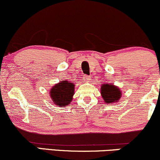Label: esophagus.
I'll return each instance as SVG.
<instances>
[{
  "label": "esophagus",
  "instance_id": "obj_1",
  "mask_svg": "<svg viewBox=\"0 0 160 160\" xmlns=\"http://www.w3.org/2000/svg\"><path fill=\"white\" fill-rule=\"evenodd\" d=\"M83 78H84V80H86V81H89V80H91V78H89V77L86 76V75H84Z\"/></svg>",
  "mask_w": 160,
  "mask_h": 160
}]
</instances>
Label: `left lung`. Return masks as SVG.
I'll list each match as a JSON object with an SVG mask.
<instances>
[{
	"label": "left lung",
	"instance_id": "left-lung-1",
	"mask_svg": "<svg viewBox=\"0 0 160 160\" xmlns=\"http://www.w3.org/2000/svg\"><path fill=\"white\" fill-rule=\"evenodd\" d=\"M101 94L106 104L118 102L121 97V92L118 87L112 84H104L101 88Z\"/></svg>",
	"mask_w": 160,
	"mask_h": 160
}]
</instances>
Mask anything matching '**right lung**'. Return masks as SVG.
Listing matches in <instances>:
<instances>
[{
	"label": "right lung",
	"mask_w": 160,
	"mask_h": 160,
	"mask_svg": "<svg viewBox=\"0 0 160 160\" xmlns=\"http://www.w3.org/2000/svg\"><path fill=\"white\" fill-rule=\"evenodd\" d=\"M74 84L64 80L56 84L50 91V97L57 106L68 105L74 93Z\"/></svg>",
	"instance_id": "add662e5"
}]
</instances>
